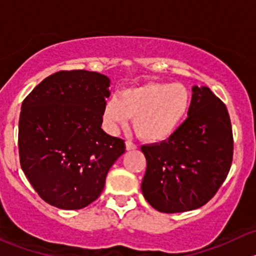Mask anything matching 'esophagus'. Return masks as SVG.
Returning a JSON list of instances; mask_svg holds the SVG:
<instances>
[{"instance_id": "1", "label": "esophagus", "mask_w": 256, "mask_h": 256, "mask_svg": "<svg viewBox=\"0 0 256 256\" xmlns=\"http://www.w3.org/2000/svg\"><path fill=\"white\" fill-rule=\"evenodd\" d=\"M125 144H126V150H128V151H130V150H135L136 147H138L135 144L131 142V141H128V140L126 141Z\"/></svg>"}]
</instances>
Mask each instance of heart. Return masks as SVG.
<instances>
[{
	"label": "heart",
	"mask_w": 256,
	"mask_h": 256,
	"mask_svg": "<svg viewBox=\"0 0 256 256\" xmlns=\"http://www.w3.org/2000/svg\"><path fill=\"white\" fill-rule=\"evenodd\" d=\"M190 96L180 84L147 82L128 88L118 98L108 100L104 122L112 131L134 118V130L141 140L160 142L174 135L190 110Z\"/></svg>",
	"instance_id": "1"
}]
</instances>
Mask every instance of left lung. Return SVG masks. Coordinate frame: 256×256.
Returning <instances> with one entry per match:
<instances>
[{
    "label": "left lung",
    "mask_w": 256,
    "mask_h": 256,
    "mask_svg": "<svg viewBox=\"0 0 256 256\" xmlns=\"http://www.w3.org/2000/svg\"><path fill=\"white\" fill-rule=\"evenodd\" d=\"M188 118L161 144H144V197L162 213L200 208L216 196L233 161L226 104L207 86H193Z\"/></svg>",
    "instance_id": "8db88e82"
}]
</instances>
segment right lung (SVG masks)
<instances>
[{
  "instance_id": "right-lung-1",
  "label": "right lung",
  "mask_w": 256,
  "mask_h": 256,
  "mask_svg": "<svg viewBox=\"0 0 256 256\" xmlns=\"http://www.w3.org/2000/svg\"><path fill=\"white\" fill-rule=\"evenodd\" d=\"M109 86V78L96 72L60 70L23 100L20 164L48 204L69 210L89 206L125 152V141L102 128Z\"/></svg>"
}]
</instances>
